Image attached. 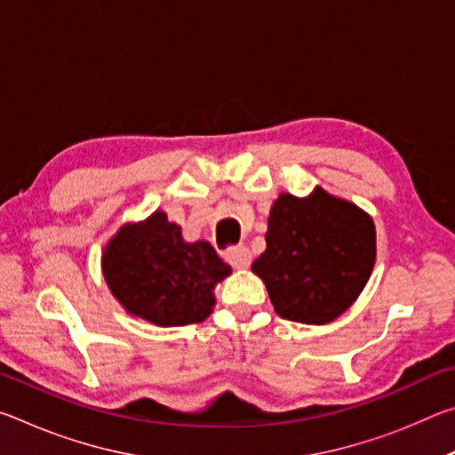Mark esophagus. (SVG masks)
Masks as SVG:
<instances>
[{"label":"esophagus","instance_id":"obj_1","mask_svg":"<svg viewBox=\"0 0 455 455\" xmlns=\"http://www.w3.org/2000/svg\"><path fill=\"white\" fill-rule=\"evenodd\" d=\"M227 259L235 268H246L251 265V251L246 246H236L235 251L228 252Z\"/></svg>","mask_w":455,"mask_h":455}]
</instances>
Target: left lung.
I'll return each instance as SVG.
<instances>
[{
	"mask_svg": "<svg viewBox=\"0 0 455 455\" xmlns=\"http://www.w3.org/2000/svg\"><path fill=\"white\" fill-rule=\"evenodd\" d=\"M267 249L252 273L267 284L279 317L325 325L355 303L375 265L373 219L321 187L271 206Z\"/></svg>",
	"mask_w": 455,
	"mask_h": 455,
	"instance_id": "8db88e82",
	"label": "left lung"
}]
</instances>
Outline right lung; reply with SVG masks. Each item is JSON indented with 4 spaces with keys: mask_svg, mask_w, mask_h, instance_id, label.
I'll return each instance as SVG.
<instances>
[{
    "mask_svg": "<svg viewBox=\"0 0 455 455\" xmlns=\"http://www.w3.org/2000/svg\"><path fill=\"white\" fill-rule=\"evenodd\" d=\"M102 273L124 309L158 327L204 321L212 291L233 273L211 243H187L163 211L124 225L104 246Z\"/></svg>",
    "mask_w": 455,
    "mask_h": 455,
    "instance_id": "1",
    "label": "right lung"
}]
</instances>
